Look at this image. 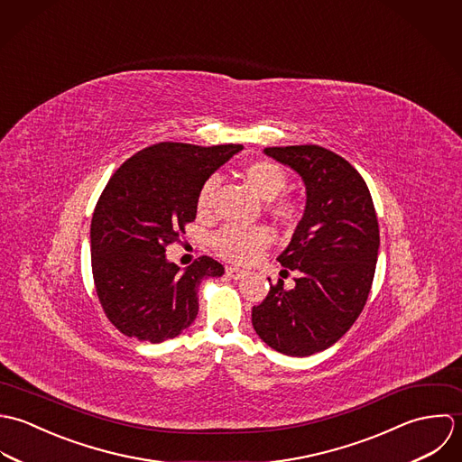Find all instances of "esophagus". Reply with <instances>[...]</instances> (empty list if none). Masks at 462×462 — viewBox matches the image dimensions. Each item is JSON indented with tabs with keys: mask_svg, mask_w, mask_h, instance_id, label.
<instances>
[{
	"mask_svg": "<svg viewBox=\"0 0 462 462\" xmlns=\"http://www.w3.org/2000/svg\"><path fill=\"white\" fill-rule=\"evenodd\" d=\"M225 273H226L228 277L234 278V280H239V278H243L246 275V272H243V270H239V268H226Z\"/></svg>",
	"mask_w": 462,
	"mask_h": 462,
	"instance_id": "esophagus-1",
	"label": "esophagus"
}]
</instances>
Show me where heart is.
Returning a JSON list of instances; mask_svg holds the SVG:
<instances>
[{
  "label": "heart",
  "instance_id": "b5f03b06",
  "mask_svg": "<svg viewBox=\"0 0 462 462\" xmlns=\"http://www.w3.org/2000/svg\"><path fill=\"white\" fill-rule=\"evenodd\" d=\"M243 175L248 185L261 198L266 199V210L278 225H296L301 208L298 199H294L292 196L280 194L287 187L289 177L287 171L278 162L268 159L254 161L245 166ZM217 187L219 180L216 177H208L199 187L196 196V208L201 216L212 212ZM272 232L266 226L226 225L210 237V245L214 252L228 263L252 264L272 245Z\"/></svg>",
  "mask_w": 462,
  "mask_h": 462
}]
</instances>
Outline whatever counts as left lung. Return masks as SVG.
Returning <instances> with one entry per match:
<instances>
[{
    "label": "left lung",
    "instance_id": "left-lung-1",
    "mask_svg": "<svg viewBox=\"0 0 462 462\" xmlns=\"http://www.w3.org/2000/svg\"><path fill=\"white\" fill-rule=\"evenodd\" d=\"M264 152L303 179L307 207L278 257L296 285L285 289L278 278L252 323L273 350L307 357L337 343L366 305L380 245L376 212L365 179L337 153L316 144Z\"/></svg>",
    "mask_w": 462,
    "mask_h": 462
}]
</instances>
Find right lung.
<instances>
[{
  "mask_svg": "<svg viewBox=\"0 0 462 462\" xmlns=\"http://www.w3.org/2000/svg\"><path fill=\"white\" fill-rule=\"evenodd\" d=\"M241 144L157 143L132 155L105 185L91 221L94 287L108 321L126 337L162 343L198 314V285L225 268L198 257L184 273L166 261L196 219L201 184Z\"/></svg>",
  "mask_w": 462,
  "mask_h": 462,
  "instance_id": "add662e5",
  "label": "right lung"
}]
</instances>
